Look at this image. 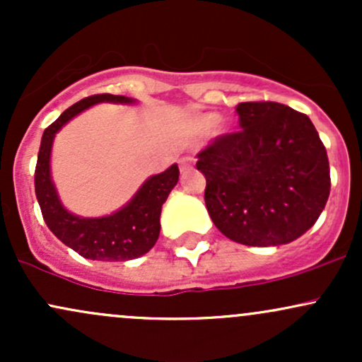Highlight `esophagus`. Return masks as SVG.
I'll return each instance as SVG.
<instances>
[{"label":"esophagus","mask_w":362,"mask_h":362,"mask_svg":"<svg viewBox=\"0 0 362 362\" xmlns=\"http://www.w3.org/2000/svg\"><path fill=\"white\" fill-rule=\"evenodd\" d=\"M178 167H180V172H187V170L192 167V158L182 156L180 160H178Z\"/></svg>","instance_id":"esophagus-1"}]
</instances>
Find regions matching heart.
I'll return each instance as SVG.
<instances>
[{
    "label": "heart",
    "mask_w": 362,
    "mask_h": 362,
    "mask_svg": "<svg viewBox=\"0 0 362 362\" xmlns=\"http://www.w3.org/2000/svg\"><path fill=\"white\" fill-rule=\"evenodd\" d=\"M219 124V115L218 114H207L201 119V127L206 129V131H211Z\"/></svg>",
    "instance_id": "heart-1"
}]
</instances>
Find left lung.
Here are the masks:
<instances>
[{
    "instance_id": "left-lung-1",
    "label": "left lung",
    "mask_w": 362,
    "mask_h": 362,
    "mask_svg": "<svg viewBox=\"0 0 362 362\" xmlns=\"http://www.w3.org/2000/svg\"><path fill=\"white\" fill-rule=\"evenodd\" d=\"M240 131L197 155L207 213L248 247H277L317 223L330 194L327 149L308 115L277 102L236 105Z\"/></svg>"
}]
</instances>
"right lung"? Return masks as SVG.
<instances>
[{"mask_svg":"<svg viewBox=\"0 0 362 362\" xmlns=\"http://www.w3.org/2000/svg\"><path fill=\"white\" fill-rule=\"evenodd\" d=\"M102 102L134 103L122 95L100 93L83 98L64 110L44 131L35 167V195L44 221L66 247L81 257L103 262L138 259L155 247L160 236L161 206L178 182V167H172L149 177L134 197L114 214L102 218H81L61 204L51 178V149L56 132L74 115Z\"/></svg>","mask_w":362,"mask_h":362,"instance_id":"1","label":"right lung"}]
</instances>
